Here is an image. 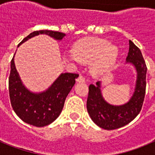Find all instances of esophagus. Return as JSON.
<instances>
[{"label":"esophagus","mask_w":155,"mask_h":155,"mask_svg":"<svg viewBox=\"0 0 155 155\" xmlns=\"http://www.w3.org/2000/svg\"><path fill=\"white\" fill-rule=\"evenodd\" d=\"M77 82H78V83H84V81H85V79L83 78V77L81 76V75H80V76L77 78Z\"/></svg>","instance_id":"1"}]
</instances>
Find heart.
Segmentation results:
<instances>
[{
  "label": "heart",
  "instance_id": "heart-1",
  "mask_svg": "<svg viewBox=\"0 0 155 155\" xmlns=\"http://www.w3.org/2000/svg\"><path fill=\"white\" fill-rule=\"evenodd\" d=\"M119 57V49L110 42L101 38L81 41L74 47V53L67 59L74 62H90L91 71L95 75H102L113 69Z\"/></svg>",
  "mask_w": 155,
  "mask_h": 155
}]
</instances>
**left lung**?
Returning a JSON list of instances; mask_svg holds the SVG:
<instances>
[{"mask_svg":"<svg viewBox=\"0 0 155 155\" xmlns=\"http://www.w3.org/2000/svg\"><path fill=\"white\" fill-rule=\"evenodd\" d=\"M126 64L132 65L137 73L133 95L128 102L120 105H111L103 98L102 81L90 84L87 100V113L94 124L105 130H115L124 127L135 119L140 112L146 90L147 67L139 48L129 41V52Z\"/></svg>","mask_w":155,"mask_h":155,"instance_id":"obj_1","label":"left lung"}]
</instances>
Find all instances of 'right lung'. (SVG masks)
<instances>
[{"instance_id":"right-lung-1","label":"right lung","mask_w":155,"mask_h":155,"mask_svg":"<svg viewBox=\"0 0 155 155\" xmlns=\"http://www.w3.org/2000/svg\"><path fill=\"white\" fill-rule=\"evenodd\" d=\"M39 34H45L56 40L61 41L66 34L50 30H40L30 33L18 44ZM16 53V52H15ZM15 55L11 61L9 76V94L12 106L21 120L37 127L52 124L60 116L64 102L75 84L78 74L62 73L47 89L41 92H33L27 88L20 78L15 64Z\"/></svg>"}]
</instances>
